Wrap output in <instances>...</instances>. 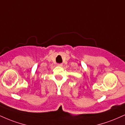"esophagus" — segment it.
Here are the masks:
<instances>
[{"instance_id":"34e87169","label":"esophagus","mask_w":125,"mask_h":125,"mask_svg":"<svg viewBox=\"0 0 125 125\" xmlns=\"http://www.w3.org/2000/svg\"><path fill=\"white\" fill-rule=\"evenodd\" d=\"M58 66H63V64L62 63H58Z\"/></svg>"}]
</instances>
